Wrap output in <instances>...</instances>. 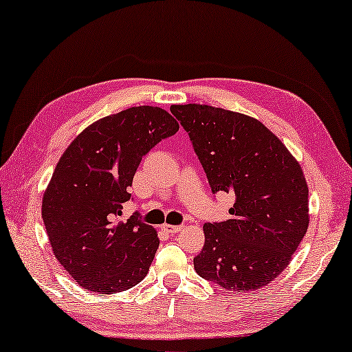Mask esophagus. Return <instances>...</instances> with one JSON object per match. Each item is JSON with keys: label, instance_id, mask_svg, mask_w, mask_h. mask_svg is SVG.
I'll return each mask as SVG.
<instances>
[{"label": "esophagus", "instance_id": "obj_1", "mask_svg": "<svg viewBox=\"0 0 352 352\" xmlns=\"http://www.w3.org/2000/svg\"><path fill=\"white\" fill-rule=\"evenodd\" d=\"M162 229L165 230L166 234H171V235H173V234L179 232V230L182 229V226H173V224H164Z\"/></svg>", "mask_w": 352, "mask_h": 352}]
</instances>
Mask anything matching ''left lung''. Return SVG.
<instances>
[{
    "mask_svg": "<svg viewBox=\"0 0 352 352\" xmlns=\"http://www.w3.org/2000/svg\"><path fill=\"white\" fill-rule=\"evenodd\" d=\"M212 192L235 195L230 218L204 224L197 273L230 292L268 285L290 263L309 228L302 168L278 137L245 113L176 104Z\"/></svg>",
    "mask_w": 352,
    "mask_h": 352,
    "instance_id": "left-lung-1",
    "label": "left lung"
}]
</instances>
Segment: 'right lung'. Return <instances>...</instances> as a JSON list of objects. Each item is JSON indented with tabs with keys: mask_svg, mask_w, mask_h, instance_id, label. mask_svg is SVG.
<instances>
[{
	"mask_svg": "<svg viewBox=\"0 0 352 352\" xmlns=\"http://www.w3.org/2000/svg\"><path fill=\"white\" fill-rule=\"evenodd\" d=\"M177 129L164 109L129 107L87 126L62 154L42 218L56 258L82 289L111 295L148 274L157 232L138 214L126 223L117 218L143 155Z\"/></svg>",
	"mask_w": 352,
	"mask_h": 352,
	"instance_id": "1",
	"label": "right lung"
}]
</instances>
